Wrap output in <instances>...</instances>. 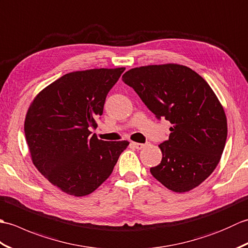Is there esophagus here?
I'll use <instances>...</instances> for the list:
<instances>
[{"label":"esophagus","mask_w":248,"mask_h":248,"mask_svg":"<svg viewBox=\"0 0 248 248\" xmlns=\"http://www.w3.org/2000/svg\"><path fill=\"white\" fill-rule=\"evenodd\" d=\"M131 145H132L135 149H138V150H140V149H143L144 147L146 146V144H140V143H131Z\"/></svg>","instance_id":"1"}]
</instances>
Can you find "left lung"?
<instances>
[{"instance_id": "1", "label": "left lung", "mask_w": 248, "mask_h": 248, "mask_svg": "<svg viewBox=\"0 0 248 248\" xmlns=\"http://www.w3.org/2000/svg\"><path fill=\"white\" fill-rule=\"evenodd\" d=\"M123 81L157 119L172 124L151 175L177 193L198 186L217 166L227 139V119L212 88L191 68L177 64L134 68Z\"/></svg>"}]
</instances>
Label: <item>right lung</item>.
Segmentation results:
<instances>
[{"label":"right lung","mask_w":248,"mask_h":248,"mask_svg":"<svg viewBox=\"0 0 248 248\" xmlns=\"http://www.w3.org/2000/svg\"><path fill=\"white\" fill-rule=\"evenodd\" d=\"M124 68L70 72L38 93L26 114L24 133L34 165L73 196L93 193L112 173L127 140L92 134L108 92Z\"/></svg>","instance_id":"obj_1"}]
</instances>
